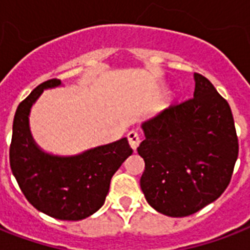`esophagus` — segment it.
I'll use <instances>...</instances> for the list:
<instances>
[{
  "label": "esophagus",
  "instance_id": "1",
  "mask_svg": "<svg viewBox=\"0 0 250 250\" xmlns=\"http://www.w3.org/2000/svg\"><path fill=\"white\" fill-rule=\"evenodd\" d=\"M127 139H128V143L129 145H131V147L136 151V149H137V146L140 145V143H141V136H140V133L137 131H129L128 135H127Z\"/></svg>",
  "mask_w": 250,
  "mask_h": 250
}]
</instances>
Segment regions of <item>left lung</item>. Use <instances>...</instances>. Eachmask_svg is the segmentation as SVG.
Masks as SVG:
<instances>
[{
    "label": "left lung",
    "mask_w": 250,
    "mask_h": 250,
    "mask_svg": "<svg viewBox=\"0 0 250 250\" xmlns=\"http://www.w3.org/2000/svg\"><path fill=\"white\" fill-rule=\"evenodd\" d=\"M194 97L143 125L140 186L150 206L169 217L194 214L222 195L239 154L231 107L195 73Z\"/></svg>",
    "instance_id": "8db88e82"
}]
</instances>
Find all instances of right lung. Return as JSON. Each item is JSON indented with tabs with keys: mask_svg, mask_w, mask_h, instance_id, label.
<instances>
[{
	"mask_svg": "<svg viewBox=\"0 0 250 250\" xmlns=\"http://www.w3.org/2000/svg\"><path fill=\"white\" fill-rule=\"evenodd\" d=\"M60 84V79H48L19 104L13 123L10 167L36 209L58 220L79 221L103 207L113 174L133 150L127 139L76 157H54L38 149L28 125L30 107L42 91Z\"/></svg>",
	"mask_w": 250,
	"mask_h": 250,
	"instance_id": "add662e5",
	"label": "right lung"
}]
</instances>
